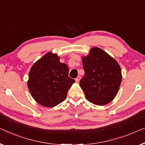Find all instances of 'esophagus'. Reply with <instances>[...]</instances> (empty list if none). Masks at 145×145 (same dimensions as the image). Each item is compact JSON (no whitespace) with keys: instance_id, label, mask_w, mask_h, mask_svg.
Here are the masks:
<instances>
[{"instance_id":"obj_1","label":"esophagus","mask_w":145,"mask_h":145,"mask_svg":"<svg viewBox=\"0 0 145 145\" xmlns=\"http://www.w3.org/2000/svg\"><path fill=\"white\" fill-rule=\"evenodd\" d=\"M80 79H81V76H79H79H77V78L75 79V81H76L77 83L79 82V81H80Z\"/></svg>"}]
</instances>
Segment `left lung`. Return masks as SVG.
Masks as SVG:
<instances>
[{"label": "left lung", "instance_id": "8db88e82", "mask_svg": "<svg viewBox=\"0 0 145 145\" xmlns=\"http://www.w3.org/2000/svg\"><path fill=\"white\" fill-rule=\"evenodd\" d=\"M85 76L79 85L87 100L94 105H106L116 97L122 75L117 61L101 48L94 46L82 57Z\"/></svg>", "mask_w": 145, "mask_h": 145}]
</instances>
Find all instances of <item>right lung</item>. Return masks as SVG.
<instances>
[{
  "label": "right lung",
  "mask_w": 145,
  "mask_h": 145,
  "mask_svg": "<svg viewBox=\"0 0 145 145\" xmlns=\"http://www.w3.org/2000/svg\"><path fill=\"white\" fill-rule=\"evenodd\" d=\"M69 69L56 54L48 52L34 63L29 73L27 87L39 105L54 107L66 99L75 80L68 77Z\"/></svg>",
  "instance_id": "right-lung-1"
}]
</instances>
